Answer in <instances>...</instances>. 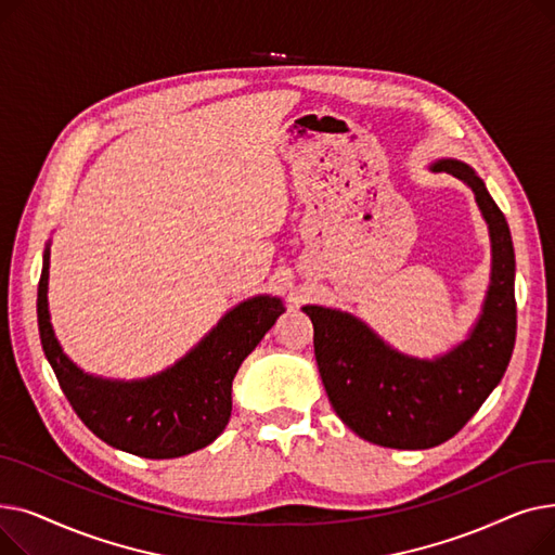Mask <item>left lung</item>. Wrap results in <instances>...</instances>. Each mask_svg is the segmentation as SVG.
Segmentation results:
<instances>
[{
	"label": "left lung",
	"instance_id": "8db88e82",
	"mask_svg": "<svg viewBox=\"0 0 555 555\" xmlns=\"http://www.w3.org/2000/svg\"><path fill=\"white\" fill-rule=\"evenodd\" d=\"M429 170L448 172L475 193L490 233V283L468 337L425 360L396 351L351 312L301 308L314 328V358L333 410L360 439L396 450L452 439L500 385L517 331L515 251L504 214L473 166L446 157Z\"/></svg>",
	"mask_w": 555,
	"mask_h": 555
}]
</instances>
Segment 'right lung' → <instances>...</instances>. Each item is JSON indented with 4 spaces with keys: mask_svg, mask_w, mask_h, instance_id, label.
<instances>
[{
    "mask_svg": "<svg viewBox=\"0 0 555 555\" xmlns=\"http://www.w3.org/2000/svg\"><path fill=\"white\" fill-rule=\"evenodd\" d=\"M49 243L38 285L44 356L78 418L101 441L143 459H178L214 443L231 416V383L285 306L258 295L233 306L172 366L141 380L85 373L57 341L49 314Z\"/></svg>",
    "mask_w": 555,
    "mask_h": 555,
    "instance_id": "right-lung-1",
    "label": "right lung"
}]
</instances>
